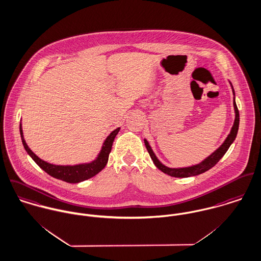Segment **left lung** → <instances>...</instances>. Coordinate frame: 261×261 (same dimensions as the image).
I'll list each match as a JSON object with an SVG mask.
<instances>
[{
  "instance_id": "obj_1",
  "label": "left lung",
  "mask_w": 261,
  "mask_h": 261,
  "mask_svg": "<svg viewBox=\"0 0 261 261\" xmlns=\"http://www.w3.org/2000/svg\"><path fill=\"white\" fill-rule=\"evenodd\" d=\"M230 85H231V83H230ZM231 88H232L233 95H234V90H233L232 85H231ZM233 107H234V113H236V119H234V122H233V125L231 127V130H230L229 135L227 136V138L225 139L224 142L214 152H213L210 156H207L204 161H202L198 165L189 166V167H179V168L167 167V166L163 165L159 161V159L156 158V155L152 151L149 143L144 139L145 147H146V149H147V151H148V153H149V155H150L154 166H156L160 170H162L163 172H165V173L170 175V176H174V177H190V176H194V175H198V174L203 173V172L207 171L208 169H211L225 154V152L227 151V149L229 148V146L231 145L232 142H234V140L237 138L238 126H239V112H238V109H237L236 97H233Z\"/></svg>"
}]
</instances>
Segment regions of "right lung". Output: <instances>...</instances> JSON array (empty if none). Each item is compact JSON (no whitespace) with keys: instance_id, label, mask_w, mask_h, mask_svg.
Returning <instances> with one entry per match:
<instances>
[{"instance_id":"add662e5","label":"right lung","mask_w":261,"mask_h":261,"mask_svg":"<svg viewBox=\"0 0 261 261\" xmlns=\"http://www.w3.org/2000/svg\"><path fill=\"white\" fill-rule=\"evenodd\" d=\"M119 128L113 130L110 136L106 139V141L102 143L101 149L99 153L97 154L95 161L88 163V164H80V165H74V166H57V165H51L48 164L47 162L41 160L39 156H37L28 146L27 142L24 141V135H23V129H22V123H20V133H21V138H22V142L24 145V149L29 153V155L34 160V162L40 166L43 170H45L47 174L50 176L64 180L66 182L70 184H79L81 181L87 180L95 174H97L100 170L103 169V167L107 166L108 161H109V155L112 150L113 142L119 132Z\"/></svg>"}]
</instances>
